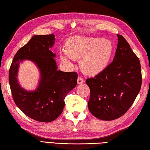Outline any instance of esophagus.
I'll return each instance as SVG.
<instances>
[{
    "label": "esophagus",
    "instance_id": "1",
    "mask_svg": "<svg viewBox=\"0 0 150 150\" xmlns=\"http://www.w3.org/2000/svg\"><path fill=\"white\" fill-rule=\"evenodd\" d=\"M84 82H85V80L83 79L82 77L78 76V84H82V83H83Z\"/></svg>",
    "mask_w": 150,
    "mask_h": 150
}]
</instances>
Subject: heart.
<instances>
[{
    "instance_id": "b5f03b06",
    "label": "heart",
    "mask_w": 150,
    "mask_h": 150,
    "mask_svg": "<svg viewBox=\"0 0 150 150\" xmlns=\"http://www.w3.org/2000/svg\"><path fill=\"white\" fill-rule=\"evenodd\" d=\"M113 52V45L107 39L73 36L68 39L67 49L60 51V59L64 64L70 66L73 58L82 57L80 65L83 72L97 74L107 67Z\"/></svg>"
}]
</instances>
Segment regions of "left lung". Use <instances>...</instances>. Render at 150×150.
Instances as JSON below:
<instances>
[{
	"instance_id": "1",
	"label": "left lung",
	"mask_w": 150,
	"mask_h": 150,
	"mask_svg": "<svg viewBox=\"0 0 150 150\" xmlns=\"http://www.w3.org/2000/svg\"><path fill=\"white\" fill-rule=\"evenodd\" d=\"M117 35V48L112 62L94 78L86 80L90 90L89 111L103 120L117 119L125 114L142 85L139 59L124 37Z\"/></svg>"
}]
</instances>
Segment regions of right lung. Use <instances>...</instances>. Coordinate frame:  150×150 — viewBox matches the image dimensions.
Listing matches in <instances>:
<instances>
[{
  "label": "right lung",
  "instance_id": "1",
  "mask_svg": "<svg viewBox=\"0 0 150 150\" xmlns=\"http://www.w3.org/2000/svg\"><path fill=\"white\" fill-rule=\"evenodd\" d=\"M54 34L34 35L18 50L9 70V83L15 103L23 113L37 121L49 122L59 117L65 105L67 93L77 84L78 74L57 70L50 49L55 42ZM29 59L39 68L40 78L38 88L33 91L23 89L18 83L19 64Z\"/></svg>",
  "mask_w": 150,
  "mask_h": 150
}]
</instances>
